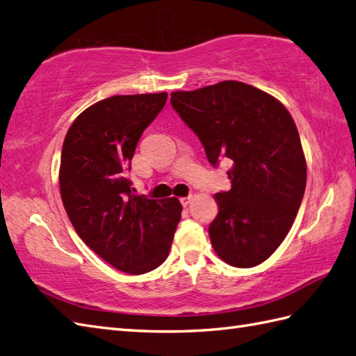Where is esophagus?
I'll return each instance as SVG.
<instances>
[{"label":"esophagus","instance_id":"esophagus-1","mask_svg":"<svg viewBox=\"0 0 356 356\" xmlns=\"http://www.w3.org/2000/svg\"><path fill=\"white\" fill-rule=\"evenodd\" d=\"M191 200H193V195H188V197H181L180 198V203L184 204V206H188L189 203H191Z\"/></svg>","mask_w":356,"mask_h":356}]
</instances>
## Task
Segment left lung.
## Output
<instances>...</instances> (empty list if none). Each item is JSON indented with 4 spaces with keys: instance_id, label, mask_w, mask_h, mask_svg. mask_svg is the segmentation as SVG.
Instances as JSON below:
<instances>
[{
    "instance_id": "8db88e82",
    "label": "left lung",
    "mask_w": 356,
    "mask_h": 356,
    "mask_svg": "<svg viewBox=\"0 0 356 356\" xmlns=\"http://www.w3.org/2000/svg\"><path fill=\"white\" fill-rule=\"evenodd\" d=\"M171 106L200 139L208 161L232 162L229 191L216 194L213 250L229 266L250 268L273 254L300 208L307 161L285 106L264 90L226 80L176 90Z\"/></svg>"
}]
</instances>
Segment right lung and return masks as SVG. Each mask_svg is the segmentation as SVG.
I'll return each mask as SVG.
<instances>
[{
  "mask_svg": "<svg viewBox=\"0 0 356 356\" xmlns=\"http://www.w3.org/2000/svg\"><path fill=\"white\" fill-rule=\"evenodd\" d=\"M167 92L115 95L81 112L65 136L59 184L65 211L83 243L112 267L144 275L167 259L180 221L179 198L131 194L138 140Z\"/></svg>",
  "mask_w": 356,
  "mask_h": 356,
  "instance_id": "add662e5",
  "label": "right lung"
}]
</instances>
